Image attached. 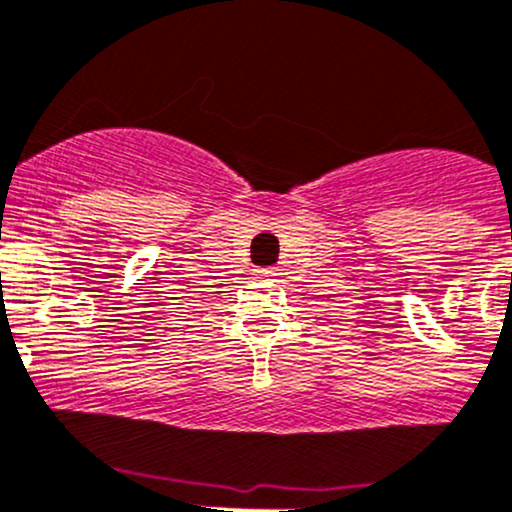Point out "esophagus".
I'll return each mask as SVG.
<instances>
[{"mask_svg": "<svg viewBox=\"0 0 512 512\" xmlns=\"http://www.w3.org/2000/svg\"><path fill=\"white\" fill-rule=\"evenodd\" d=\"M257 277L260 279H277L279 277V270H274V267H265V270H257Z\"/></svg>", "mask_w": 512, "mask_h": 512, "instance_id": "obj_1", "label": "esophagus"}]
</instances>
